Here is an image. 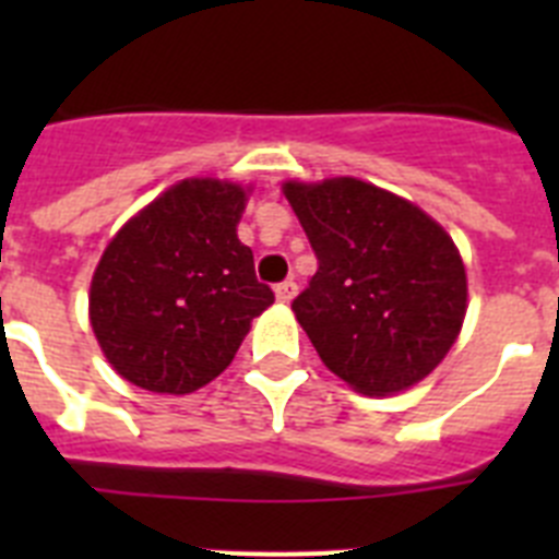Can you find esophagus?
Wrapping results in <instances>:
<instances>
[{
	"instance_id": "esophagus-1",
	"label": "esophagus",
	"mask_w": 559,
	"mask_h": 559,
	"mask_svg": "<svg viewBox=\"0 0 559 559\" xmlns=\"http://www.w3.org/2000/svg\"><path fill=\"white\" fill-rule=\"evenodd\" d=\"M294 296H296V283H294V280H285V283L276 285V299H280V302L288 305L290 299H294Z\"/></svg>"
}]
</instances>
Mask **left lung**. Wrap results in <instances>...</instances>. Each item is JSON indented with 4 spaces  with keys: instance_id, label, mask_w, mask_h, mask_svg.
Instances as JSON below:
<instances>
[{
    "instance_id": "left-lung-1",
    "label": "left lung",
    "mask_w": 559,
    "mask_h": 559,
    "mask_svg": "<svg viewBox=\"0 0 559 559\" xmlns=\"http://www.w3.org/2000/svg\"><path fill=\"white\" fill-rule=\"evenodd\" d=\"M283 190L319 260L290 308L324 367L369 397L431 374L467 310L451 235L412 201L349 176Z\"/></svg>"
}]
</instances>
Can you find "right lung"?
Listing matches in <instances>:
<instances>
[{"label": "right lung", "mask_w": 559, "mask_h": 559, "mask_svg": "<svg viewBox=\"0 0 559 559\" xmlns=\"http://www.w3.org/2000/svg\"><path fill=\"white\" fill-rule=\"evenodd\" d=\"M246 190L185 179L136 212L103 251L88 319L108 364L133 386L190 394L235 358L274 302L237 240Z\"/></svg>", "instance_id": "obj_1"}]
</instances>
